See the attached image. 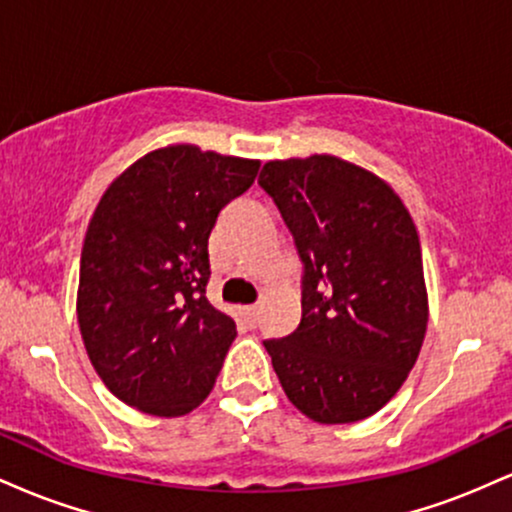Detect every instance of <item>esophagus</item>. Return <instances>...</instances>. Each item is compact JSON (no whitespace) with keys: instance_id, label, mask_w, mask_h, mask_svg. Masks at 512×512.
<instances>
[{"instance_id":"1","label":"esophagus","mask_w":512,"mask_h":512,"mask_svg":"<svg viewBox=\"0 0 512 512\" xmlns=\"http://www.w3.org/2000/svg\"><path fill=\"white\" fill-rule=\"evenodd\" d=\"M243 315L250 325H255L257 317H260V308H257V305H250V308H243Z\"/></svg>"}]
</instances>
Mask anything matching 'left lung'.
<instances>
[{
  "label": "left lung",
  "instance_id": "left-lung-1",
  "mask_svg": "<svg viewBox=\"0 0 512 512\" xmlns=\"http://www.w3.org/2000/svg\"><path fill=\"white\" fill-rule=\"evenodd\" d=\"M303 264L301 322L267 339L286 397L317 424L383 409L419 358L428 322L421 243L385 180L337 156L264 163Z\"/></svg>",
  "mask_w": 512,
  "mask_h": 512
}]
</instances>
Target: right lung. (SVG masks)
Masks as SVG:
<instances>
[{"instance_id": "add662e5", "label": "right lung", "mask_w": 512, "mask_h": 512, "mask_svg": "<svg viewBox=\"0 0 512 512\" xmlns=\"http://www.w3.org/2000/svg\"><path fill=\"white\" fill-rule=\"evenodd\" d=\"M260 161L192 144L158 149L105 190L79 267L81 337L117 399L182 416L207 399L236 322L207 301L209 236Z\"/></svg>"}]
</instances>
